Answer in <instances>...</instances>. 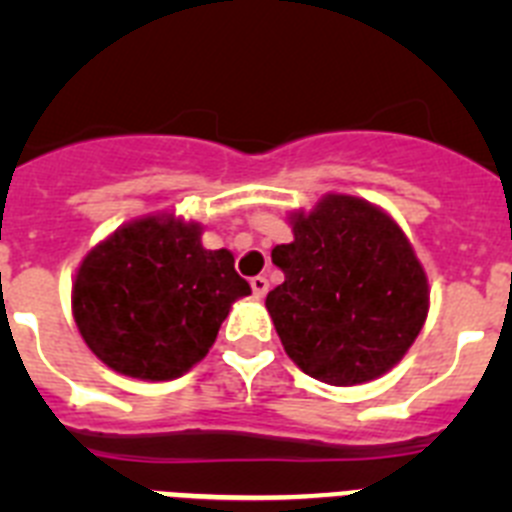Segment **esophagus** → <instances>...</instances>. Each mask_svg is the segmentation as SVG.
Segmentation results:
<instances>
[{"instance_id": "obj_1", "label": "esophagus", "mask_w": 512, "mask_h": 512, "mask_svg": "<svg viewBox=\"0 0 512 512\" xmlns=\"http://www.w3.org/2000/svg\"><path fill=\"white\" fill-rule=\"evenodd\" d=\"M251 289H253V295H256L261 300V297H264L266 292H269V279H266V277H253L251 279Z\"/></svg>"}]
</instances>
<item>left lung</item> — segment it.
<instances>
[{"instance_id":"8db88e82","label":"left lung","mask_w":512,"mask_h":512,"mask_svg":"<svg viewBox=\"0 0 512 512\" xmlns=\"http://www.w3.org/2000/svg\"><path fill=\"white\" fill-rule=\"evenodd\" d=\"M274 246L284 282L266 295L287 356L318 382L354 387L402 361L423 330L431 289L395 217L354 194H323L287 215Z\"/></svg>"}]
</instances>
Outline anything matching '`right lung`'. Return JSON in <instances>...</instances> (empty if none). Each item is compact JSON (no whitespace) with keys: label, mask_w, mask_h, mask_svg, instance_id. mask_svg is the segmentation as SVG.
I'll return each instance as SVG.
<instances>
[{"label":"right lung","mask_w":512,"mask_h":512,"mask_svg":"<svg viewBox=\"0 0 512 512\" xmlns=\"http://www.w3.org/2000/svg\"><path fill=\"white\" fill-rule=\"evenodd\" d=\"M202 225L174 210L112 230L81 259L71 312L81 338L122 377L169 382L200 364L251 284L228 248L202 246Z\"/></svg>","instance_id":"obj_1"}]
</instances>
